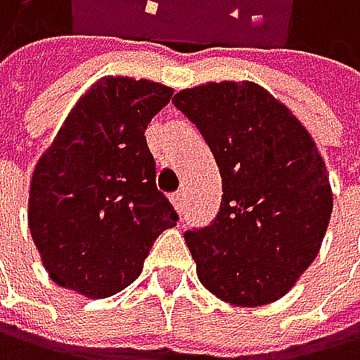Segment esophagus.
Wrapping results in <instances>:
<instances>
[{"instance_id": "esophagus-1", "label": "esophagus", "mask_w": 360, "mask_h": 360, "mask_svg": "<svg viewBox=\"0 0 360 360\" xmlns=\"http://www.w3.org/2000/svg\"><path fill=\"white\" fill-rule=\"evenodd\" d=\"M172 205L176 207L179 212H186V195H184V192H176V195H172Z\"/></svg>"}]
</instances>
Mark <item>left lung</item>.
I'll return each instance as SVG.
<instances>
[{
	"mask_svg": "<svg viewBox=\"0 0 360 360\" xmlns=\"http://www.w3.org/2000/svg\"><path fill=\"white\" fill-rule=\"evenodd\" d=\"M172 103L219 165L224 197L186 243L205 290L232 305H268L316 259L332 214L326 163L301 121L252 82L203 84Z\"/></svg>",
	"mask_w": 360,
	"mask_h": 360,
	"instance_id": "obj_1",
	"label": "left lung"
}]
</instances>
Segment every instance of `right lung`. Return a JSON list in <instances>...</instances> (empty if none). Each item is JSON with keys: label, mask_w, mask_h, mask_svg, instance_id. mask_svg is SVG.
<instances>
[{"label": "right lung", "mask_w": 360, "mask_h": 360, "mask_svg": "<svg viewBox=\"0 0 360 360\" xmlns=\"http://www.w3.org/2000/svg\"><path fill=\"white\" fill-rule=\"evenodd\" d=\"M172 88L103 77L77 101L30 181L28 228L50 278L105 299L141 274L179 214L157 190L146 128Z\"/></svg>", "instance_id": "1"}]
</instances>
